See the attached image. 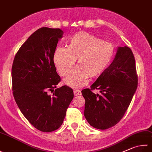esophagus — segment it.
<instances>
[{
    "label": "esophagus",
    "mask_w": 152,
    "mask_h": 152,
    "mask_svg": "<svg viewBox=\"0 0 152 152\" xmlns=\"http://www.w3.org/2000/svg\"><path fill=\"white\" fill-rule=\"evenodd\" d=\"M73 93H74V95L75 96H80L81 94V91L80 90H75L73 91Z\"/></svg>",
    "instance_id": "obj_1"
}]
</instances>
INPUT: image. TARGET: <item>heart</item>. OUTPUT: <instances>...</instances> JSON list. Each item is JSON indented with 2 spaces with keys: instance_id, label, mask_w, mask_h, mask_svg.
Here are the masks:
<instances>
[{
  "instance_id": "b5f03b06",
  "label": "heart",
  "mask_w": 152,
  "mask_h": 152,
  "mask_svg": "<svg viewBox=\"0 0 152 152\" xmlns=\"http://www.w3.org/2000/svg\"><path fill=\"white\" fill-rule=\"evenodd\" d=\"M114 54V47L111 43L102 41L84 31L76 33L71 37L67 48L59 47L55 51L53 61L60 75H69L64 83L73 88L83 87L88 77L95 78L107 69Z\"/></svg>"
}]
</instances>
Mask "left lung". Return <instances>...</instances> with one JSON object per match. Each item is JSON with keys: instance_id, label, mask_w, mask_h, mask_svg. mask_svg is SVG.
I'll use <instances>...</instances> for the list:
<instances>
[{"instance_id": "left-lung-1", "label": "left lung", "mask_w": 152, "mask_h": 152, "mask_svg": "<svg viewBox=\"0 0 152 152\" xmlns=\"http://www.w3.org/2000/svg\"><path fill=\"white\" fill-rule=\"evenodd\" d=\"M138 87L134 54L130 48L118 47L113 61L91 86L82 90L84 116L93 127L106 130L124 116ZM99 90V95L92 91Z\"/></svg>"}]
</instances>
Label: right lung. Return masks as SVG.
<instances>
[{
    "label": "right lung",
    "mask_w": 152,
    "mask_h": 152,
    "mask_svg": "<svg viewBox=\"0 0 152 152\" xmlns=\"http://www.w3.org/2000/svg\"><path fill=\"white\" fill-rule=\"evenodd\" d=\"M63 34L59 28L37 30L20 48L12 67L16 104L30 124L44 132L61 126L74 96L73 89L66 85L56 88L61 78L53 55Z\"/></svg>",
    "instance_id": "right-lung-1"
}]
</instances>
